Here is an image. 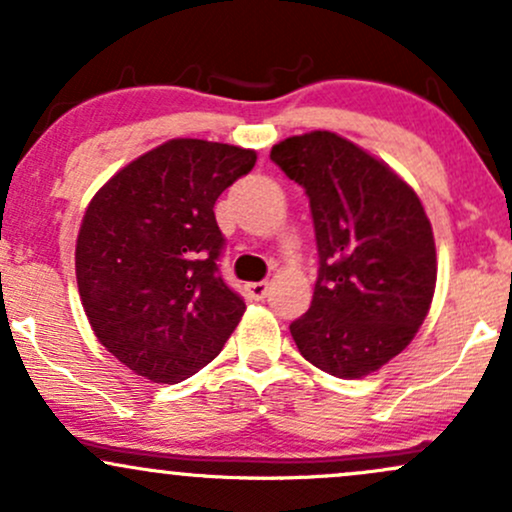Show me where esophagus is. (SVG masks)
Here are the masks:
<instances>
[{
    "label": "esophagus",
    "instance_id": "obj_1",
    "mask_svg": "<svg viewBox=\"0 0 512 512\" xmlns=\"http://www.w3.org/2000/svg\"><path fill=\"white\" fill-rule=\"evenodd\" d=\"M267 291H269L267 281H252V284L245 286V293H248L250 301H262V298L267 296Z\"/></svg>",
    "mask_w": 512,
    "mask_h": 512
}]
</instances>
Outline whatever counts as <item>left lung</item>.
Masks as SVG:
<instances>
[{
	"instance_id": "left-lung-1",
	"label": "left lung",
	"mask_w": 512,
	"mask_h": 512,
	"mask_svg": "<svg viewBox=\"0 0 512 512\" xmlns=\"http://www.w3.org/2000/svg\"><path fill=\"white\" fill-rule=\"evenodd\" d=\"M269 158L305 187L320 274L291 322L305 361L334 378H366L407 349L436 293V240L407 180L339 134H298Z\"/></svg>"
}]
</instances>
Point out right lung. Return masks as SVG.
<instances>
[{
  "mask_svg": "<svg viewBox=\"0 0 512 512\" xmlns=\"http://www.w3.org/2000/svg\"><path fill=\"white\" fill-rule=\"evenodd\" d=\"M257 154L168 139L120 168L88 202L76 284L91 330L151 383H180L214 361L245 303L219 276L214 204Z\"/></svg>",
  "mask_w": 512,
  "mask_h": 512,
  "instance_id": "obj_1",
  "label": "right lung"
}]
</instances>
